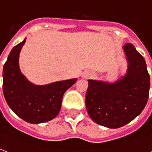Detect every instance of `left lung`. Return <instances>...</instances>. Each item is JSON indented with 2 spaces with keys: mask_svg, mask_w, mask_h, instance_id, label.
Listing matches in <instances>:
<instances>
[{
  "mask_svg": "<svg viewBox=\"0 0 152 152\" xmlns=\"http://www.w3.org/2000/svg\"><path fill=\"white\" fill-rule=\"evenodd\" d=\"M129 69L126 76L112 84L88 80L86 107L99 125L117 129L137 118L149 97L150 75L144 57L131 43L123 46Z\"/></svg>",
  "mask_w": 152,
  "mask_h": 152,
  "instance_id": "left-lung-1",
  "label": "left lung"
}]
</instances>
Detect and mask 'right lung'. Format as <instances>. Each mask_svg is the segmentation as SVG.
I'll return each mask as SVG.
<instances>
[{"label":"right lung","mask_w":152,"mask_h":152,"mask_svg":"<svg viewBox=\"0 0 152 152\" xmlns=\"http://www.w3.org/2000/svg\"><path fill=\"white\" fill-rule=\"evenodd\" d=\"M26 39L14 46L3 69V92L7 103L23 120L32 124L52 120L59 113L64 92L76 79L45 86L34 85L19 69V53Z\"/></svg>","instance_id":"obj_1"}]
</instances>
